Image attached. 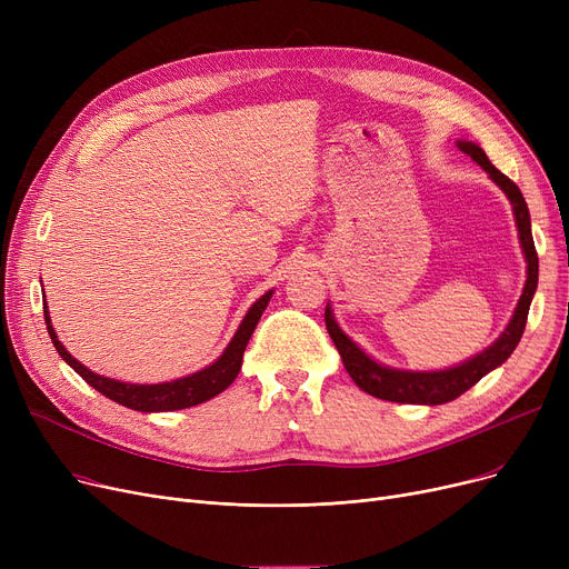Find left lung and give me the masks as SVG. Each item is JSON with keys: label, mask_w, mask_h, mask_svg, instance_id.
Wrapping results in <instances>:
<instances>
[{"label": "left lung", "mask_w": 569, "mask_h": 569, "mask_svg": "<svg viewBox=\"0 0 569 569\" xmlns=\"http://www.w3.org/2000/svg\"><path fill=\"white\" fill-rule=\"evenodd\" d=\"M457 147L463 154H468L475 163H480L493 182L502 189V193L510 198L512 209H515V219L519 228V239H521V249L528 262V279L523 286V292L519 297V305L515 309V316L510 325L505 327V332L480 355L470 357L468 362L452 367V369H442V371H401L392 367H382L376 360L350 341L341 327L337 325L332 316V307H325V325L327 332H330L346 371L355 380V385L365 390L367 395L385 401H397V403H422V406H440L447 401H455L461 397L466 390L482 380L489 371L500 367L507 357L515 352V348L521 341V335L526 330V320H528V309L532 302V295L537 290V272H540V262H537V251L532 242V232H530V214H528V204L519 191V187L512 182L510 177H505L485 154V149L475 142L468 140H457Z\"/></svg>", "instance_id": "left-lung-1"}]
</instances>
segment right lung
Instances as JSON below:
<instances>
[{
  "label": "right lung",
  "mask_w": 569,
  "mask_h": 569,
  "mask_svg": "<svg viewBox=\"0 0 569 569\" xmlns=\"http://www.w3.org/2000/svg\"><path fill=\"white\" fill-rule=\"evenodd\" d=\"M272 292H264L260 300L247 311L242 325L237 327V332L232 337V341L228 343V348L221 352V357L217 362H212L209 367H204L202 371H196L187 378H177L170 382H159V385H133V382H122L114 378H106L99 376L94 371H89L84 365H80L76 357L69 355V350L62 346V341L57 339L54 327L50 322L48 316V307H43V316H46V325H48V335L59 352V357L87 382L92 385L97 392H101L103 397L112 399L119 406H127L131 410H140V412H166V410H182V408H191L198 403H204L212 397L221 395L226 387L237 378L239 369H242V357L247 350V343L256 330V325L267 307V302L272 300Z\"/></svg>",
  "instance_id": "1"
}]
</instances>
